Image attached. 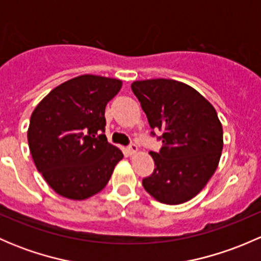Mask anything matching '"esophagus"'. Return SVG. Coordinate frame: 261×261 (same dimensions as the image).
Instances as JSON below:
<instances>
[{"instance_id": "obj_1", "label": "esophagus", "mask_w": 261, "mask_h": 261, "mask_svg": "<svg viewBox=\"0 0 261 261\" xmlns=\"http://www.w3.org/2000/svg\"><path fill=\"white\" fill-rule=\"evenodd\" d=\"M138 146L135 145V144H131V145L127 146V149H126V151H127V154L130 155V156H133V155H135L136 152H138Z\"/></svg>"}]
</instances>
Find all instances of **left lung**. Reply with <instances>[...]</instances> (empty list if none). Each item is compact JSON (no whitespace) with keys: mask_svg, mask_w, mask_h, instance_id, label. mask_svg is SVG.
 Here are the masks:
<instances>
[{"mask_svg":"<svg viewBox=\"0 0 261 261\" xmlns=\"http://www.w3.org/2000/svg\"><path fill=\"white\" fill-rule=\"evenodd\" d=\"M131 89L150 127L163 133L160 151H150L155 169L143 179L144 188L162 203H184L217 169L223 147L217 112L199 92L174 80L136 81Z\"/></svg>","mask_w":261,"mask_h":261,"instance_id":"left-lung-1","label":"left lung"}]
</instances>
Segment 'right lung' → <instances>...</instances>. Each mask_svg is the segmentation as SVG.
<instances>
[{
	"instance_id": "1",
	"label": "right lung",
	"mask_w": 261,
	"mask_h": 261,
	"mask_svg": "<svg viewBox=\"0 0 261 261\" xmlns=\"http://www.w3.org/2000/svg\"><path fill=\"white\" fill-rule=\"evenodd\" d=\"M122 82L84 74L55 87L35 107L28 141L35 167L65 198L82 201L109 183L122 151L105 135V109Z\"/></svg>"
}]
</instances>
